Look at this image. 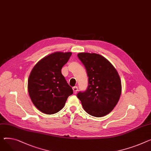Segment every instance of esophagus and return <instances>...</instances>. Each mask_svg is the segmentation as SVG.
<instances>
[{"label": "esophagus", "instance_id": "esophagus-1", "mask_svg": "<svg viewBox=\"0 0 151 151\" xmlns=\"http://www.w3.org/2000/svg\"><path fill=\"white\" fill-rule=\"evenodd\" d=\"M73 93L75 94V93H77V92H78V87L77 86H75V87H73Z\"/></svg>", "mask_w": 151, "mask_h": 151}]
</instances>
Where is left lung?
Here are the masks:
<instances>
[{"mask_svg": "<svg viewBox=\"0 0 151 151\" xmlns=\"http://www.w3.org/2000/svg\"><path fill=\"white\" fill-rule=\"evenodd\" d=\"M88 76V87L77 97L89 115L101 117L109 114L118 103L122 93L119 75L107 59L96 53L78 55Z\"/></svg>", "mask_w": 151, "mask_h": 151, "instance_id": "obj_1", "label": "left lung"}]
</instances>
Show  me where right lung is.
I'll list each match as a JSON object with an SVG mask.
<instances>
[{"label":"right lung","mask_w":151,"mask_h":151,"mask_svg":"<svg viewBox=\"0 0 151 151\" xmlns=\"http://www.w3.org/2000/svg\"><path fill=\"white\" fill-rule=\"evenodd\" d=\"M71 52H55L39 61L30 73L28 93L33 104L45 114H54L64 106L73 90L62 75Z\"/></svg>","instance_id":"add662e5"}]
</instances>
